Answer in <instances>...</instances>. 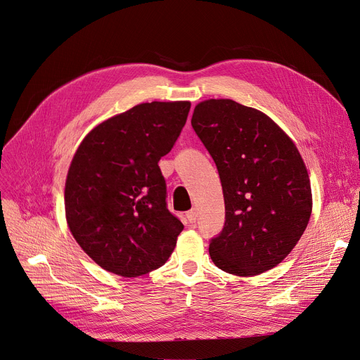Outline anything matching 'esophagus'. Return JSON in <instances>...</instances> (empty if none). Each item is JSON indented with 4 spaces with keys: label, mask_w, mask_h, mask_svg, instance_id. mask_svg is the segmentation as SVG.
Listing matches in <instances>:
<instances>
[{
    "label": "esophagus",
    "mask_w": 360,
    "mask_h": 360,
    "mask_svg": "<svg viewBox=\"0 0 360 360\" xmlns=\"http://www.w3.org/2000/svg\"><path fill=\"white\" fill-rule=\"evenodd\" d=\"M186 218H188V221H189L191 224H193L195 221H197V218H198V212H197V210H191V211H188V212H186Z\"/></svg>",
    "instance_id": "esophagus-1"
}]
</instances>
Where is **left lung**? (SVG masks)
I'll return each mask as SVG.
<instances>
[{
    "instance_id": "obj_1",
    "label": "left lung",
    "mask_w": 360,
    "mask_h": 360,
    "mask_svg": "<svg viewBox=\"0 0 360 360\" xmlns=\"http://www.w3.org/2000/svg\"><path fill=\"white\" fill-rule=\"evenodd\" d=\"M191 123L224 193L225 225L210 244L214 264L240 277L274 269L302 238L313 208L297 146L266 113L231 99L198 103Z\"/></svg>"
}]
</instances>
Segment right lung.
<instances>
[{"label": "right lung", "mask_w": 360, "mask_h": 360, "mask_svg": "<svg viewBox=\"0 0 360 360\" xmlns=\"http://www.w3.org/2000/svg\"><path fill=\"white\" fill-rule=\"evenodd\" d=\"M191 102L141 103L84 136L64 186L69 230L103 270L138 277L171 257L182 222L167 208L158 162L178 139Z\"/></svg>", "instance_id": "obj_1"}]
</instances>
